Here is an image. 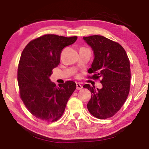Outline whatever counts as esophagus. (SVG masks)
<instances>
[{"label":"esophagus","mask_w":149,"mask_h":149,"mask_svg":"<svg viewBox=\"0 0 149 149\" xmlns=\"http://www.w3.org/2000/svg\"><path fill=\"white\" fill-rule=\"evenodd\" d=\"M76 84H77V90H80L83 88L82 86H81L80 83H77Z\"/></svg>","instance_id":"1"}]
</instances>
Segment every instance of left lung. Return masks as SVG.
<instances>
[{
	"label": "left lung",
	"instance_id": "8db88e82",
	"mask_svg": "<svg viewBox=\"0 0 149 149\" xmlns=\"http://www.w3.org/2000/svg\"><path fill=\"white\" fill-rule=\"evenodd\" d=\"M93 51L91 68L88 72L93 79L101 78L102 89L89 84L84 86L91 92L87 107L93 116L99 119L112 117L125 103L130 90V62L125 49L116 42L103 36L83 38ZM90 77H89V78Z\"/></svg>",
	"mask_w": 149,
	"mask_h": 149
}]
</instances>
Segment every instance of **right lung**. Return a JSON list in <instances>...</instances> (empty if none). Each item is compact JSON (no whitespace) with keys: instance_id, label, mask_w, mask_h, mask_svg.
I'll use <instances>...</instances> for the list:
<instances>
[{"instance_id":"1","label":"right lung","mask_w":149,"mask_h":149,"mask_svg":"<svg viewBox=\"0 0 149 149\" xmlns=\"http://www.w3.org/2000/svg\"><path fill=\"white\" fill-rule=\"evenodd\" d=\"M77 40L76 36L45 35L29 42L21 54L17 72L20 96L28 111L39 120L53 122L60 119L76 89L74 81L57 87L49 77L59 65L62 50Z\"/></svg>"}]
</instances>
